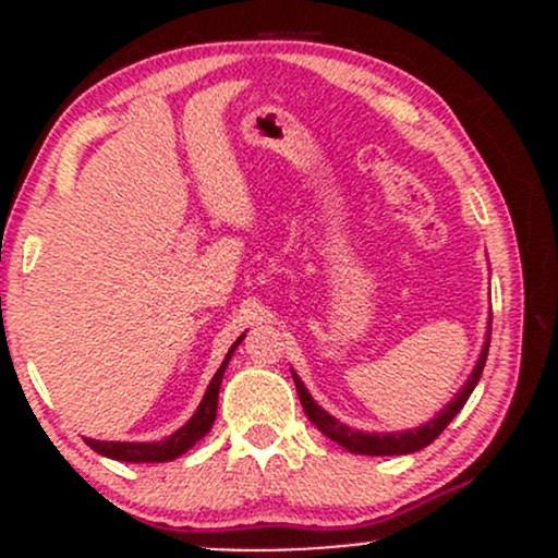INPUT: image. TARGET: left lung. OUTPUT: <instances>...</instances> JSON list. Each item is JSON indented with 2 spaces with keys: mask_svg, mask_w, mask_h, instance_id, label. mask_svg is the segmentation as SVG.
<instances>
[{
  "mask_svg": "<svg viewBox=\"0 0 558 558\" xmlns=\"http://www.w3.org/2000/svg\"><path fill=\"white\" fill-rule=\"evenodd\" d=\"M490 325H493V315L488 317V330H485L483 351H480L475 367H472V373H470V377H466V383L457 390V393H453V399L448 401L446 407L440 409V412L435 414L433 420L425 422V425L412 427V430H396V433H364V430H354V427L343 425L341 420H336V417H332V414L325 412V409L319 407L315 399H312V393H310V390H306L304 383H301V377L291 369L293 383H296V390H299L301 407H304L306 417L315 422L319 433L328 435L330 440H336L338 446H343L345 451H351V453H362V457H403V453L420 451V448L430 446L433 440L446 430L448 422H451L459 412H462L466 399H470L472 390H475L480 375H483L485 360H488Z\"/></svg>",
  "mask_w": 558,
  "mask_h": 558,
  "instance_id": "obj_1",
  "label": "left lung"
}]
</instances>
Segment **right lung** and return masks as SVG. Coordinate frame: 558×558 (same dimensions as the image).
<instances>
[{
    "mask_svg": "<svg viewBox=\"0 0 558 558\" xmlns=\"http://www.w3.org/2000/svg\"><path fill=\"white\" fill-rule=\"evenodd\" d=\"M243 338H246V332H241V336L235 338V343L228 349L226 360H222L220 369H217L213 380H209L207 393H204L202 403H198V407H196L194 417L185 422L183 427H178L175 433L168 435V438L155 440V444H133V440H94V438H86V444L92 446L96 453H101V457H110V459H118V462H131V464L172 462V459L183 457V453L189 451V448H194L198 440L204 438V435L213 430L215 417H217V396H220L222 375H226L230 356H233V351L239 349V343L243 341Z\"/></svg>",
    "mask_w": 558,
    "mask_h": 558,
    "instance_id": "obj_1",
    "label": "right lung"
}]
</instances>
